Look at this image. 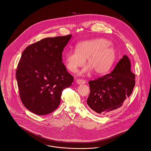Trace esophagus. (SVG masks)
<instances>
[{"instance_id": "esophagus-1", "label": "esophagus", "mask_w": 151, "mask_h": 151, "mask_svg": "<svg viewBox=\"0 0 151 151\" xmlns=\"http://www.w3.org/2000/svg\"><path fill=\"white\" fill-rule=\"evenodd\" d=\"M86 81L85 80H82V79H78L76 80V83L78 85H81V84H83L86 83Z\"/></svg>"}]
</instances>
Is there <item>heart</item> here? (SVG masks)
<instances>
[{"mask_svg":"<svg viewBox=\"0 0 151 151\" xmlns=\"http://www.w3.org/2000/svg\"><path fill=\"white\" fill-rule=\"evenodd\" d=\"M110 41L98 38L82 41L75 46V50L68 51L64 56L66 68L70 72L76 73L82 67L87 59V65L80 75L90 73L92 70L96 74H104L112 68L116 59V51Z\"/></svg>","mask_w":151,"mask_h":151,"instance_id":"b5f03b06","label":"heart"}]
</instances>
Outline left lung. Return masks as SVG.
Masks as SVG:
<instances>
[{"instance_id":"obj_1","label":"left lung","mask_w":151,"mask_h":151,"mask_svg":"<svg viewBox=\"0 0 151 151\" xmlns=\"http://www.w3.org/2000/svg\"><path fill=\"white\" fill-rule=\"evenodd\" d=\"M88 83L87 105L97 114L104 115L121 107L135 85V75L131 72L128 56L124 55L111 73Z\"/></svg>"}]
</instances>
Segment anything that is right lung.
<instances>
[{"label": "right lung", "instance_id": "obj_1", "mask_svg": "<svg viewBox=\"0 0 151 151\" xmlns=\"http://www.w3.org/2000/svg\"><path fill=\"white\" fill-rule=\"evenodd\" d=\"M71 36L43 39L22 53L16 71L19 96L24 106L35 114L54 111L63 90L73 82V76L62 63V52Z\"/></svg>", "mask_w": 151, "mask_h": 151}]
</instances>
